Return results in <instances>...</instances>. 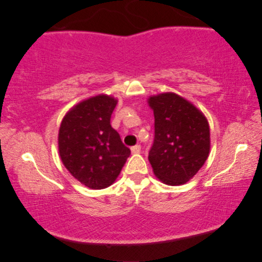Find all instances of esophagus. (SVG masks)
I'll list each match as a JSON object with an SVG mask.
<instances>
[{"label":"esophagus","instance_id":"obj_1","mask_svg":"<svg viewBox=\"0 0 262 262\" xmlns=\"http://www.w3.org/2000/svg\"><path fill=\"white\" fill-rule=\"evenodd\" d=\"M140 149H141L140 145H136V146L131 147V152L134 154H138V153H140Z\"/></svg>","mask_w":262,"mask_h":262}]
</instances>
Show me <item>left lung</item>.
<instances>
[{
	"mask_svg": "<svg viewBox=\"0 0 262 262\" xmlns=\"http://www.w3.org/2000/svg\"><path fill=\"white\" fill-rule=\"evenodd\" d=\"M148 104L154 114V141L148 152L154 174L168 186L186 183L209 157L207 118L174 93L149 97Z\"/></svg>",
	"mask_w": 262,
	"mask_h": 262,
	"instance_id": "obj_1",
	"label": "left lung"
}]
</instances>
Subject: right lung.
<instances>
[{"mask_svg": "<svg viewBox=\"0 0 262 262\" xmlns=\"http://www.w3.org/2000/svg\"><path fill=\"white\" fill-rule=\"evenodd\" d=\"M117 100L97 95L80 102L63 117L58 145L62 164L85 187L103 189L121 173L131 151L111 127Z\"/></svg>", "mask_w": 262, "mask_h": 262, "instance_id": "obj_1", "label": "right lung"}]
</instances>
